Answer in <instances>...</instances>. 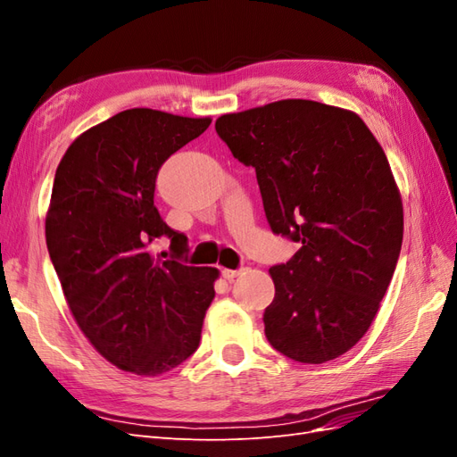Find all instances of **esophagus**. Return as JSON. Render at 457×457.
<instances>
[{
  "label": "esophagus",
  "mask_w": 457,
  "mask_h": 457,
  "mask_svg": "<svg viewBox=\"0 0 457 457\" xmlns=\"http://www.w3.org/2000/svg\"><path fill=\"white\" fill-rule=\"evenodd\" d=\"M240 274H242V269H238V270H232V269H223V278H227L228 282H232L234 278H238Z\"/></svg>",
  "instance_id": "34e87169"
}]
</instances>
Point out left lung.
Segmentation results:
<instances>
[{
    "mask_svg": "<svg viewBox=\"0 0 457 457\" xmlns=\"http://www.w3.org/2000/svg\"><path fill=\"white\" fill-rule=\"evenodd\" d=\"M215 129L234 158L255 168L272 232L301 244L269 269V343L295 362L334 361L370 329L403 245L389 160L361 116L316 101L223 114Z\"/></svg>",
    "mask_w": 457,
    "mask_h": 457,
    "instance_id": "obj_1",
    "label": "left lung"
}]
</instances>
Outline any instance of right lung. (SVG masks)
I'll use <instances>...</instances> for the list:
<instances>
[{
    "instance_id": "add662e5",
    "label": "right lung",
    "mask_w": 457,
    "mask_h": 457,
    "mask_svg": "<svg viewBox=\"0 0 457 457\" xmlns=\"http://www.w3.org/2000/svg\"><path fill=\"white\" fill-rule=\"evenodd\" d=\"M212 118L131 108L89 128L54 173L46 242L76 324L110 364L154 378L198 349L215 297V267L152 255L148 245L187 237L163 223L154 188L162 163L200 137Z\"/></svg>"
}]
</instances>
